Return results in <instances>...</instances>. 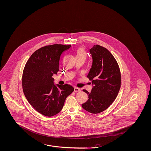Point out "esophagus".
I'll list each match as a JSON object with an SVG mask.
<instances>
[{
  "mask_svg": "<svg viewBox=\"0 0 151 151\" xmlns=\"http://www.w3.org/2000/svg\"><path fill=\"white\" fill-rule=\"evenodd\" d=\"M74 91L75 92H79L80 91V89L79 88L77 87H74Z\"/></svg>",
  "mask_w": 151,
  "mask_h": 151,
  "instance_id": "34e87169",
  "label": "esophagus"
}]
</instances>
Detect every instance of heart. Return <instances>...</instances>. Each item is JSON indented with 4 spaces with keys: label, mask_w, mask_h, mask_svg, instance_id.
Returning <instances> with one entry per match:
<instances>
[{
    "label": "heart",
    "mask_w": 151,
    "mask_h": 151,
    "mask_svg": "<svg viewBox=\"0 0 151 151\" xmlns=\"http://www.w3.org/2000/svg\"><path fill=\"white\" fill-rule=\"evenodd\" d=\"M86 52L85 50L82 47H79L76 52V58H82L86 59Z\"/></svg>",
    "instance_id": "1"
}]
</instances>
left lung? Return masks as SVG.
Returning a JSON list of instances; mask_svg holds the SVG:
<instances>
[{
    "label": "left lung",
    "mask_w": 151,
    "mask_h": 151,
    "mask_svg": "<svg viewBox=\"0 0 151 151\" xmlns=\"http://www.w3.org/2000/svg\"><path fill=\"white\" fill-rule=\"evenodd\" d=\"M92 65L87 78L93 86L88 96V100L82 104L84 110L96 114L106 110L114 101L119 93L121 75L119 64L114 56L106 48L99 45L90 50Z\"/></svg>",
    "instance_id": "1"
}]
</instances>
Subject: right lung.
Here are the masks:
<instances>
[{
	"mask_svg": "<svg viewBox=\"0 0 151 151\" xmlns=\"http://www.w3.org/2000/svg\"><path fill=\"white\" fill-rule=\"evenodd\" d=\"M71 45L54 44L35 51L23 70L22 87L24 95L34 109L51 117L62 110L66 97L74 91L69 84H54V74L59 70L60 56Z\"/></svg>",
	"mask_w": 151,
	"mask_h": 151,
	"instance_id": "right-lung-1",
	"label": "right lung"
}]
</instances>
